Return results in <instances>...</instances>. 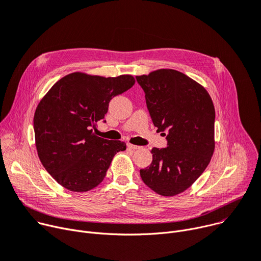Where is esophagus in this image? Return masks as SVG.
<instances>
[{
	"label": "esophagus",
	"instance_id": "1",
	"mask_svg": "<svg viewBox=\"0 0 261 261\" xmlns=\"http://www.w3.org/2000/svg\"><path fill=\"white\" fill-rule=\"evenodd\" d=\"M127 146H128V148L131 149V150H138V149L141 148L140 146H136V145H133V144H130V143H128Z\"/></svg>",
	"mask_w": 261,
	"mask_h": 261
}]
</instances>
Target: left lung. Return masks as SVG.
<instances>
[{"label":"left lung","instance_id":"8db88e82","mask_svg":"<svg viewBox=\"0 0 261 261\" xmlns=\"http://www.w3.org/2000/svg\"><path fill=\"white\" fill-rule=\"evenodd\" d=\"M136 81L154 126L168 141L167 148L151 150L152 163L140 171L141 177L162 196L177 195L202 174L214 153L212 98L200 84L173 69H159Z\"/></svg>","mask_w":261,"mask_h":261}]
</instances>
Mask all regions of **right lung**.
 Here are the masks:
<instances>
[{
    "label": "right lung",
    "instance_id": "add662e5",
    "mask_svg": "<svg viewBox=\"0 0 261 261\" xmlns=\"http://www.w3.org/2000/svg\"><path fill=\"white\" fill-rule=\"evenodd\" d=\"M135 84L132 75L103 77L73 72L58 81L41 99L33 117L39 159L49 174L72 192H87L105 178L120 141L93 132L112 97Z\"/></svg>",
    "mask_w": 261,
    "mask_h": 261
}]
</instances>
